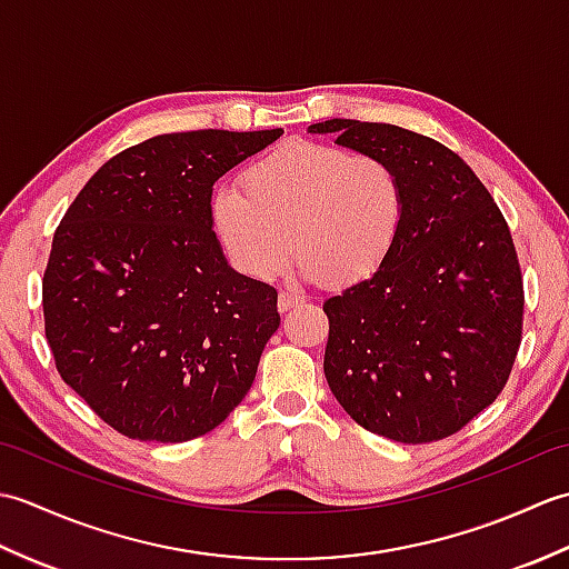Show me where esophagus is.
Masks as SVG:
<instances>
[{
    "mask_svg": "<svg viewBox=\"0 0 569 569\" xmlns=\"http://www.w3.org/2000/svg\"><path fill=\"white\" fill-rule=\"evenodd\" d=\"M303 296H298V293H288V291H281L278 293V310L281 312H288V310H293L296 306H300L303 303Z\"/></svg>",
    "mask_w": 569,
    "mask_h": 569,
    "instance_id": "esophagus-1",
    "label": "esophagus"
}]
</instances>
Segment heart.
<instances>
[{
    "label": "heart",
    "instance_id": "obj_1",
    "mask_svg": "<svg viewBox=\"0 0 569 569\" xmlns=\"http://www.w3.org/2000/svg\"><path fill=\"white\" fill-rule=\"evenodd\" d=\"M212 196V224L241 273L269 281L291 257L330 288L377 276L401 239L408 192L381 156L286 141Z\"/></svg>",
    "mask_w": 569,
    "mask_h": 569
}]
</instances>
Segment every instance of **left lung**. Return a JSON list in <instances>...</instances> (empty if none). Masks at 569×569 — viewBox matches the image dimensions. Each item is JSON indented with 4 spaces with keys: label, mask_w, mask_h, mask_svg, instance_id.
Wrapping results in <instances>:
<instances>
[{
    "label": "left lung",
    "mask_w": 569,
    "mask_h": 569,
    "mask_svg": "<svg viewBox=\"0 0 569 569\" xmlns=\"http://www.w3.org/2000/svg\"><path fill=\"white\" fill-rule=\"evenodd\" d=\"M308 129L381 156L408 192L391 259L322 306L330 391L381 438H450L497 401L521 347L526 296L511 229L477 173L440 141L357 119Z\"/></svg>",
    "instance_id": "left-lung-1"
}]
</instances>
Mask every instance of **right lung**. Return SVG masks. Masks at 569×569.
I'll list each match as a JSON object with an SVG mask.
<instances>
[{
  "mask_svg": "<svg viewBox=\"0 0 569 569\" xmlns=\"http://www.w3.org/2000/svg\"><path fill=\"white\" fill-rule=\"evenodd\" d=\"M283 129L178 131L112 156L60 220L43 271L56 369L131 440L188 442L251 389L278 293L227 266L212 186Z\"/></svg>",
  "mask_w": 569,
  "mask_h": 569,
  "instance_id": "obj_1",
  "label": "right lung"
}]
</instances>
